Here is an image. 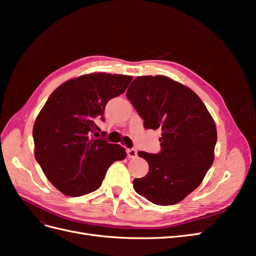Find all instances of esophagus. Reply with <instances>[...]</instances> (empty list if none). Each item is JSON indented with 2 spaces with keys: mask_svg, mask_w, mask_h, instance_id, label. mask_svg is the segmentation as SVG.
Here are the masks:
<instances>
[{
  "mask_svg": "<svg viewBox=\"0 0 256 256\" xmlns=\"http://www.w3.org/2000/svg\"><path fill=\"white\" fill-rule=\"evenodd\" d=\"M138 156V152L134 148H128L127 150V157L128 158H136Z\"/></svg>",
  "mask_w": 256,
  "mask_h": 256,
  "instance_id": "1",
  "label": "esophagus"
}]
</instances>
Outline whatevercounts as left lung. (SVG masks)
Listing matches in <instances>:
<instances>
[{
	"label": "left lung",
	"instance_id": "8db88e82",
	"mask_svg": "<svg viewBox=\"0 0 256 256\" xmlns=\"http://www.w3.org/2000/svg\"><path fill=\"white\" fill-rule=\"evenodd\" d=\"M126 97L145 129H161L158 154L138 152L150 166L136 178V193L156 205H174L196 190L214 159L216 129L202 100L164 76L136 78Z\"/></svg>",
	"mask_w": 256,
	"mask_h": 256
}]
</instances>
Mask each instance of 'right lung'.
Listing matches in <instances>:
<instances>
[{"instance_id": "obj_1", "label": "right lung", "mask_w": 256, "mask_h": 256, "mask_svg": "<svg viewBox=\"0 0 256 256\" xmlns=\"http://www.w3.org/2000/svg\"><path fill=\"white\" fill-rule=\"evenodd\" d=\"M131 76L92 74L69 80L54 90L33 128L35 158L62 193L81 196L97 190L108 168L127 154L102 138L96 120H104L109 100L128 88Z\"/></svg>"}]
</instances>
